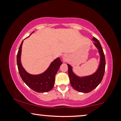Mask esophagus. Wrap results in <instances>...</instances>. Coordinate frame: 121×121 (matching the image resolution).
I'll use <instances>...</instances> for the list:
<instances>
[{"label": "esophagus", "mask_w": 121, "mask_h": 121, "mask_svg": "<svg viewBox=\"0 0 121 121\" xmlns=\"http://www.w3.org/2000/svg\"><path fill=\"white\" fill-rule=\"evenodd\" d=\"M68 56H66V55H65V56H64L63 57V60L64 62H66L68 60Z\"/></svg>", "instance_id": "esophagus-1"}]
</instances>
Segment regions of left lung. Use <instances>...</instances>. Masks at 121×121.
<instances>
[{
  "instance_id": "left-lung-1",
  "label": "left lung",
  "mask_w": 121,
  "mask_h": 121,
  "mask_svg": "<svg viewBox=\"0 0 121 121\" xmlns=\"http://www.w3.org/2000/svg\"><path fill=\"white\" fill-rule=\"evenodd\" d=\"M92 40L100 54L99 65L95 73L90 76L80 77L73 73L71 65L69 64H67L68 67V76L71 86L75 90L82 93H88L95 89L101 82L104 74L106 59L103 49L97 38L93 37Z\"/></svg>"
}]
</instances>
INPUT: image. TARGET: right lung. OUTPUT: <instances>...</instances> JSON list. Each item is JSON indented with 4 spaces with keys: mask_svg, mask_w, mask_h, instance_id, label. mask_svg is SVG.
<instances>
[{
    "mask_svg": "<svg viewBox=\"0 0 121 121\" xmlns=\"http://www.w3.org/2000/svg\"><path fill=\"white\" fill-rule=\"evenodd\" d=\"M23 43V40L20 45L17 56L18 71L22 79L30 88L34 91L38 93L50 91L54 87L55 76L62 62L59 58H57L51 63L49 67L44 73L37 75L29 74L23 68L20 61Z\"/></svg>",
    "mask_w": 121,
    "mask_h": 121,
    "instance_id": "add662e5",
    "label": "right lung"
}]
</instances>
